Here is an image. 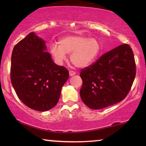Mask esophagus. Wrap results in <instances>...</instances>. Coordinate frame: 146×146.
Listing matches in <instances>:
<instances>
[{
    "mask_svg": "<svg viewBox=\"0 0 146 146\" xmlns=\"http://www.w3.org/2000/svg\"><path fill=\"white\" fill-rule=\"evenodd\" d=\"M69 74L70 76H74L76 74V72L74 71H72V70H70L69 71Z\"/></svg>",
    "mask_w": 146,
    "mask_h": 146,
    "instance_id": "obj_1",
    "label": "esophagus"
}]
</instances>
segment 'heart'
I'll list each match as a JSON object with an SVG mask.
<instances>
[{
    "label": "heart",
    "instance_id": "1",
    "mask_svg": "<svg viewBox=\"0 0 146 146\" xmlns=\"http://www.w3.org/2000/svg\"><path fill=\"white\" fill-rule=\"evenodd\" d=\"M56 44L50 46V51L54 60L62 64L66 58V54H70V58L74 65L86 68L96 60L102 51L98 40L80 35H68L61 38Z\"/></svg>",
    "mask_w": 146,
    "mask_h": 146
}]
</instances>
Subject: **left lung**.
I'll use <instances>...</instances> for the list:
<instances>
[{"label": "left lung", "instance_id": "8db88e82", "mask_svg": "<svg viewBox=\"0 0 146 146\" xmlns=\"http://www.w3.org/2000/svg\"><path fill=\"white\" fill-rule=\"evenodd\" d=\"M80 94L83 102L93 110L118 103L130 91L135 76L133 51L123 44L103 54L88 67L81 70Z\"/></svg>", "mask_w": 146, "mask_h": 146}]
</instances>
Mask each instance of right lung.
I'll use <instances>...</instances> for the list:
<instances>
[{
    "label": "right lung",
    "instance_id": "add662e5",
    "mask_svg": "<svg viewBox=\"0 0 146 146\" xmlns=\"http://www.w3.org/2000/svg\"><path fill=\"white\" fill-rule=\"evenodd\" d=\"M46 50L44 40L31 33L15 46L11 56V80L18 97L40 111L56 105L69 78L68 70L56 64Z\"/></svg>",
    "mask_w": 146,
    "mask_h": 146
}]
</instances>
